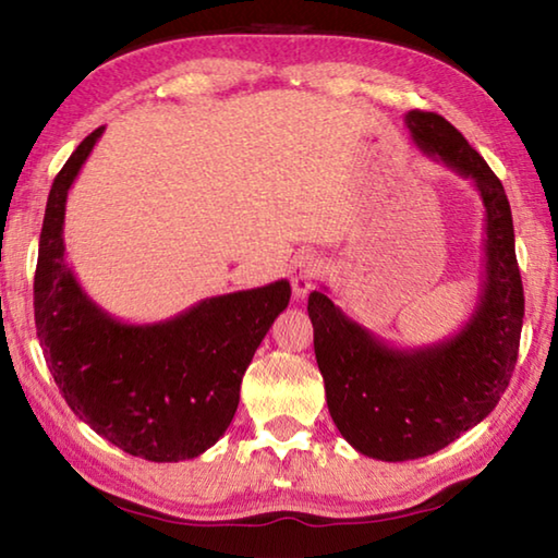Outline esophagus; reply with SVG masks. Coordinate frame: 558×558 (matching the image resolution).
<instances>
[{
    "instance_id": "obj_1",
    "label": "esophagus",
    "mask_w": 558,
    "mask_h": 558,
    "mask_svg": "<svg viewBox=\"0 0 558 558\" xmlns=\"http://www.w3.org/2000/svg\"><path fill=\"white\" fill-rule=\"evenodd\" d=\"M319 272V258L313 256V253H302L290 266V282H292V292L295 298H305L310 290L315 286V278Z\"/></svg>"
}]
</instances>
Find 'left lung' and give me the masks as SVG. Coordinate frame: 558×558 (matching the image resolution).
Here are the masks:
<instances>
[{
    "instance_id": "left-lung-1",
    "label": "left lung",
    "mask_w": 558,
    "mask_h": 558,
    "mask_svg": "<svg viewBox=\"0 0 558 558\" xmlns=\"http://www.w3.org/2000/svg\"><path fill=\"white\" fill-rule=\"evenodd\" d=\"M413 143L472 179L485 206L483 286L475 313L438 344L396 349L356 325L325 292H310L327 409L344 440L386 462L426 458L487 418L512 379L524 317L514 226L505 186L436 112H405Z\"/></svg>"
}]
</instances>
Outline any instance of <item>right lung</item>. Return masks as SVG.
<instances>
[{
	"instance_id": "add662e5",
	"label": "right lung",
	"mask_w": 558,
	"mask_h": 558,
	"mask_svg": "<svg viewBox=\"0 0 558 558\" xmlns=\"http://www.w3.org/2000/svg\"><path fill=\"white\" fill-rule=\"evenodd\" d=\"M102 130L75 147L51 184L34 276L36 335L65 403L98 436L135 458L192 460L231 426L243 374L288 307L290 282L206 298L153 325L98 307L65 263L63 219Z\"/></svg>"
}]
</instances>
